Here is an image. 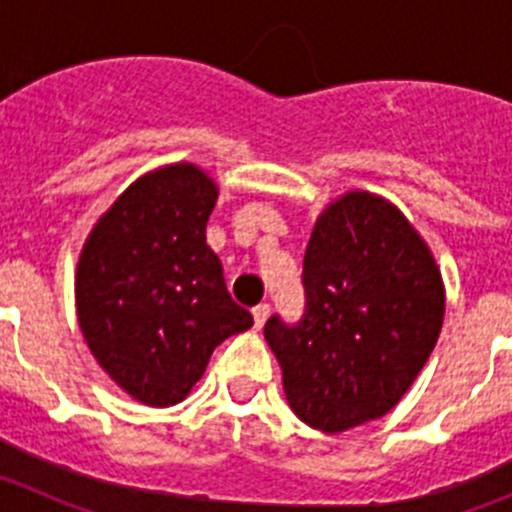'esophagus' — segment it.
<instances>
[{
	"instance_id": "esophagus-1",
	"label": "esophagus",
	"mask_w": 512,
	"mask_h": 512,
	"mask_svg": "<svg viewBox=\"0 0 512 512\" xmlns=\"http://www.w3.org/2000/svg\"><path fill=\"white\" fill-rule=\"evenodd\" d=\"M271 307L266 305V302H261V305L253 307V323H256V328H261V325L266 323V318H269Z\"/></svg>"
}]
</instances>
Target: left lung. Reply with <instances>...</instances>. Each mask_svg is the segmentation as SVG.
<instances>
[{"label": "left lung", "instance_id": "8db88e82", "mask_svg": "<svg viewBox=\"0 0 512 512\" xmlns=\"http://www.w3.org/2000/svg\"><path fill=\"white\" fill-rule=\"evenodd\" d=\"M305 315H271L266 343L289 408L341 433L390 413L438 341L446 310L431 248L392 202L346 192L312 228L302 266Z\"/></svg>", "mask_w": 512, "mask_h": 512}]
</instances>
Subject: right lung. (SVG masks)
<instances>
[{
    "mask_svg": "<svg viewBox=\"0 0 512 512\" xmlns=\"http://www.w3.org/2000/svg\"><path fill=\"white\" fill-rule=\"evenodd\" d=\"M217 184L194 164L148 171L104 212L76 266V315L97 364L143 405L189 395L215 346L253 325L205 228Z\"/></svg>",
    "mask_w": 512,
    "mask_h": 512,
    "instance_id": "1",
    "label": "right lung"
}]
</instances>
